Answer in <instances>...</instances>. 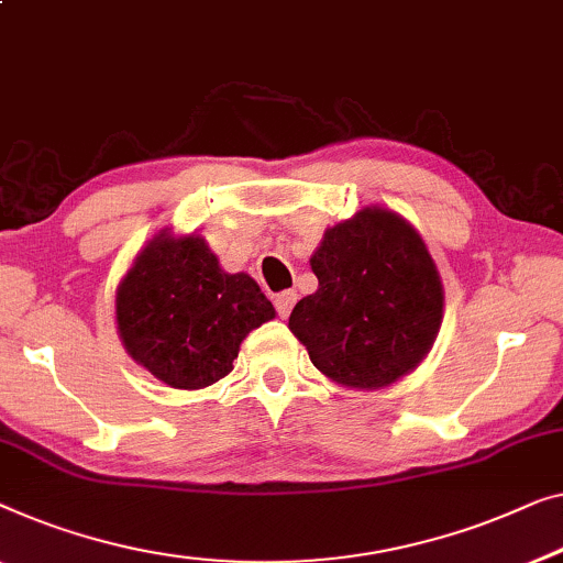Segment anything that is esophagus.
I'll return each mask as SVG.
<instances>
[{
    "label": "esophagus",
    "mask_w": 563,
    "mask_h": 563,
    "mask_svg": "<svg viewBox=\"0 0 563 563\" xmlns=\"http://www.w3.org/2000/svg\"><path fill=\"white\" fill-rule=\"evenodd\" d=\"M274 305H276V312H279V317L282 320H287L289 317V312H291V307L297 305V291H282V295H276L274 297Z\"/></svg>",
    "instance_id": "34e87169"
}]
</instances>
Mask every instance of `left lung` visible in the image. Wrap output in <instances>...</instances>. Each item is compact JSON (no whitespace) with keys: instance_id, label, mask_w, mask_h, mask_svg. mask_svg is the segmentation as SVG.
<instances>
[{"instance_id":"obj_1","label":"left lung","mask_w":563,"mask_h":563,"mask_svg":"<svg viewBox=\"0 0 563 563\" xmlns=\"http://www.w3.org/2000/svg\"><path fill=\"white\" fill-rule=\"evenodd\" d=\"M309 266L320 287L297 301L289 330L324 378L380 390L419 368L442 328L444 287L417 228L365 206L324 231Z\"/></svg>"}]
</instances>
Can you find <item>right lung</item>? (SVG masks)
I'll list each match as a JSON object with an SVG mask.
<instances>
[{"mask_svg":"<svg viewBox=\"0 0 563 563\" xmlns=\"http://www.w3.org/2000/svg\"><path fill=\"white\" fill-rule=\"evenodd\" d=\"M276 309L249 274H228L200 233L162 228L117 287V332L136 365L198 390L233 371L241 342Z\"/></svg>","mask_w":563,"mask_h":563,"instance_id":"1","label":"right lung"}]
</instances>
